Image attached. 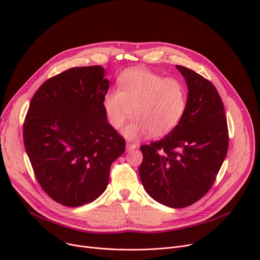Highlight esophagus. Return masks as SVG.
Listing matches in <instances>:
<instances>
[{
    "label": "esophagus",
    "mask_w": 260,
    "mask_h": 260,
    "mask_svg": "<svg viewBox=\"0 0 260 260\" xmlns=\"http://www.w3.org/2000/svg\"><path fill=\"white\" fill-rule=\"evenodd\" d=\"M137 144L135 143H131V142H126V152H131V151H134V149L137 148Z\"/></svg>",
    "instance_id": "obj_1"
}]
</instances>
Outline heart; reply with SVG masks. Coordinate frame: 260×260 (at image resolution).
Listing matches in <instances>:
<instances>
[{"label":"heart","mask_w":260,"mask_h":260,"mask_svg":"<svg viewBox=\"0 0 260 260\" xmlns=\"http://www.w3.org/2000/svg\"><path fill=\"white\" fill-rule=\"evenodd\" d=\"M119 87L104 93L102 107L114 128L122 126L135 113L136 117L121 132L128 140H138L149 133L156 137L168 135L185 113L186 90L176 79L129 68L119 77Z\"/></svg>","instance_id":"b5f03b06"}]
</instances>
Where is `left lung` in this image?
<instances>
[{"label": "left lung", "instance_id": "obj_1", "mask_svg": "<svg viewBox=\"0 0 260 260\" xmlns=\"http://www.w3.org/2000/svg\"><path fill=\"white\" fill-rule=\"evenodd\" d=\"M187 85L185 113L169 135L140 148L139 176L146 193L173 209L208 193L229 146L224 107L216 87L192 70L176 65Z\"/></svg>", "mask_w": 260, "mask_h": 260}]
</instances>
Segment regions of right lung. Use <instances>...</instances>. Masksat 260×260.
Wrapping results in <instances>:
<instances>
[{"label":"right lung","mask_w":260,"mask_h":260,"mask_svg":"<svg viewBox=\"0 0 260 260\" xmlns=\"http://www.w3.org/2000/svg\"><path fill=\"white\" fill-rule=\"evenodd\" d=\"M104 68L74 67L48 79L36 91L23 137L37 179L66 207H81L103 194L112 163L125 141L102 107L109 81Z\"/></svg>","instance_id":"obj_1"}]
</instances>
